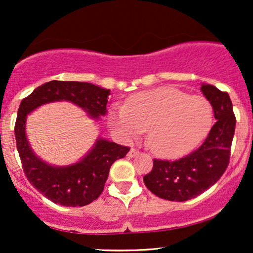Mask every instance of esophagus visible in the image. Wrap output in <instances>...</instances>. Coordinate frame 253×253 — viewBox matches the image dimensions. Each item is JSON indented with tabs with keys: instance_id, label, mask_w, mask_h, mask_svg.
Returning a JSON list of instances; mask_svg holds the SVG:
<instances>
[{
	"instance_id": "obj_1",
	"label": "esophagus",
	"mask_w": 253,
	"mask_h": 253,
	"mask_svg": "<svg viewBox=\"0 0 253 253\" xmlns=\"http://www.w3.org/2000/svg\"><path fill=\"white\" fill-rule=\"evenodd\" d=\"M136 155H138V151H136L135 149H130L129 152L127 153V156H128L129 158H132V157H135Z\"/></svg>"
}]
</instances>
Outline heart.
I'll list each match as a JSON object with an SVG mask.
<instances>
[{"label": "heart", "instance_id": "1", "mask_svg": "<svg viewBox=\"0 0 253 253\" xmlns=\"http://www.w3.org/2000/svg\"><path fill=\"white\" fill-rule=\"evenodd\" d=\"M109 124L125 138L149 129L147 144L157 156L176 158L197 146L213 125V107L203 96H189L173 86L136 92L125 106L114 104Z\"/></svg>", "mask_w": 253, "mask_h": 253}]
</instances>
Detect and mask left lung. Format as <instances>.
<instances>
[{"mask_svg": "<svg viewBox=\"0 0 253 253\" xmlns=\"http://www.w3.org/2000/svg\"><path fill=\"white\" fill-rule=\"evenodd\" d=\"M201 90L214 110L216 123L199 149L177 161L153 159L144 183L151 193L169 201H187L199 196L219 181L227 169L236 129L233 106L226 91L211 84Z\"/></svg>", "mask_w": 253, "mask_h": 253, "instance_id": "left-lung-1", "label": "left lung"}]
</instances>
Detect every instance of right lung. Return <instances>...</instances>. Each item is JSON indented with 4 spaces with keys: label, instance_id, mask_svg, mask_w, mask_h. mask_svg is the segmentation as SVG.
<instances>
[{
    "label": "right lung",
    "instance_id": "add662e5",
    "mask_svg": "<svg viewBox=\"0 0 253 253\" xmlns=\"http://www.w3.org/2000/svg\"><path fill=\"white\" fill-rule=\"evenodd\" d=\"M110 90L85 82L51 81L38 86L21 101L14 132L22 169L30 183L52 202L66 207H82L96 200L103 191L109 169L124 158L129 147L98 138L82 161L69 167H52L34 155L26 138L27 114L45 103L70 101L97 119L107 112Z\"/></svg>",
    "mask_w": 253,
    "mask_h": 253
}]
</instances>
